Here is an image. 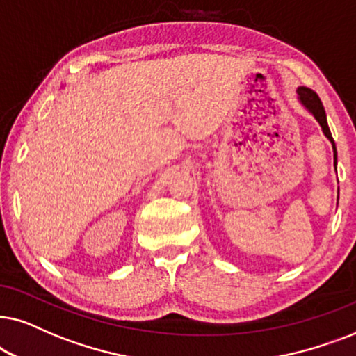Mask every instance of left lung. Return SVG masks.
<instances>
[{
	"instance_id": "1",
	"label": "left lung",
	"mask_w": 356,
	"mask_h": 356,
	"mask_svg": "<svg viewBox=\"0 0 356 356\" xmlns=\"http://www.w3.org/2000/svg\"><path fill=\"white\" fill-rule=\"evenodd\" d=\"M298 99H300L302 106H305L307 111H309L312 115H314V118L317 122H319L321 129L322 131H324V135L329 138L330 143H332V148H334V159L335 156H337V149H335V143H334V138H332V134H330L329 130V125H327V117H325V111H324V106H322L321 99L317 94L312 91V89L309 88H298Z\"/></svg>"
}]
</instances>
